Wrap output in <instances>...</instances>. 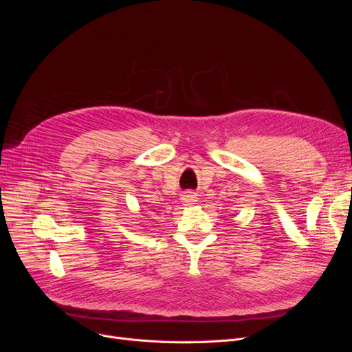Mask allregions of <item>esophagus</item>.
Listing matches in <instances>:
<instances>
[{"label":"esophagus","mask_w":352,"mask_h":352,"mask_svg":"<svg viewBox=\"0 0 352 352\" xmlns=\"http://www.w3.org/2000/svg\"><path fill=\"white\" fill-rule=\"evenodd\" d=\"M181 199L186 206H191V204H195L197 202V194L192 192V191H186L182 195H181Z\"/></svg>","instance_id":"esophagus-1"}]
</instances>
